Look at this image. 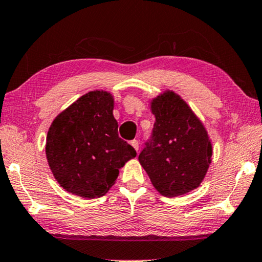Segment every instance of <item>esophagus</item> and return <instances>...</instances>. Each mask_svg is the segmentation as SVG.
Segmentation results:
<instances>
[{
  "instance_id": "esophagus-1",
  "label": "esophagus",
  "mask_w": 262,
  "mask_h": 262,
  "mask_svg": "<svg viewBox=\"0 0 262 262\" xmlns=\"http://www.w3.org/2000/svg\"><path fill=\"white\" fill-rule=\"evenodd\" d=\"M130 144H132V147L136 150V153H138V151H139V141H138V140H133Z\"/></svg>"
}]
</instances>
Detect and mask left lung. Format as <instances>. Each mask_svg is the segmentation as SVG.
Segmentation results:
<instances>
[{
    "mask_svg": "<svg viewBox=\"0 0 262 262\" xmlns=\"http://www.w3.org/2000/svg\"><path fill=\"white\" fill-rule=\"evenodd\" d=\"M150 111L155 116L153 138L139 155L140 165L163 196L174 198L196 189L213 155L204 123L169 89L150 100Z\"/></svg>",
    "mask_w": 262,
    "mask_h": 262,
    "instance_id": "1",
    "label": "left lung"
}]
</instances>
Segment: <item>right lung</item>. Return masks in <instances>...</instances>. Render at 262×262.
<instances>
[{"label": "right lung", "mask_w": 262, "mask_h": 262, "mask_svg": "<svg viewBox=\"0 0 262 262\" xmlns=\"http://www.w3.org/2000/svg\"><path fill=\"white\" fill-rule=\"evenodd\" d=\"M114 96L92 91L62 111L50 124L46 141L49 168L67 192L84 199L106 194L119 169L136 151L119 138L113 115Z\"/></svg>", "instance_id": "1"}]
</instances>
